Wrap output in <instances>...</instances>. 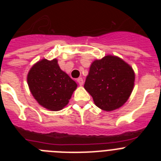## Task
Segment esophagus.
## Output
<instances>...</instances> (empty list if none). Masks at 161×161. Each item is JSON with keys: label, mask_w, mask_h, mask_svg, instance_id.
Segmentation results:
<instances>
[{"label": "esophagus", "mask_w": 161, "mask_h": 161, "mask_svg": "<svg viewBox=\"0 0 161 161\" xmlns=\"http://www.w3.org/2000/svg\"><path fill=\"white\" fill-rule=\"evenodd\" d=\"M77 82H78V84H79V85H80V86H81V85H83V84H84V80H83V79H82L81 77L78 78V79H77Z\"/></svg>", "instance_id": "1"}]
</instances>
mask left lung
Returning a JSON list of instances; mask_svg holds the SVG:
<instances>
[{
    "label": "left lung",
    "mask_w": 161,
    "mask_h": 161,
    "mask_svg": "<svg viewBox=\"0 0 161 161\" xmlns=\"http://www.w3.org/2000/svg\"><path fill=\"white\" fill-rule=\"evenodd\" d=\"M134 85L131 67L118 56L109 55L92 63L84 87L97 107L112 111L126 103Z\"/></svg>",
    "instance_id": "left-lung-1"
}]
</instances>
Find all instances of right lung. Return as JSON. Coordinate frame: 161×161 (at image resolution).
<instances>
[{
    "instance_id": "obj_1",
    "label": "right lung",
    "mask_w": 161,
    "mask_h": 161,
    "mask_svg": "<svg viewBox=\"0 0 161 161\" xmlns=\"http://www.w3.org/2000/svg\"><path fill=\"white\" fill-rule=\"evenodd\" d=\"M33 97L42 107L58 111L66 106L77 85L62 71L58 60L43 59L33 65L27 75Z\"/></svg>"
}]
</instances>
